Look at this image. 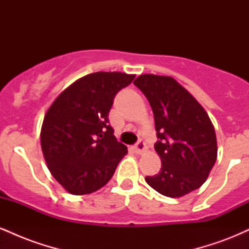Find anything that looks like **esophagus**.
Here are the masks:
<instances>
[{"label": "esophagus", "instance_id": "obj_1", "mask_svg": "<svg viewBox=\"0 0 249 249\" xmlns=\"http://www.w3.org/2000/svg\"><path fill=\"white\" fill-rule=\"evenodd\" d=\"M134 148H136V152L142 154V152H145L146 151V144H145V142L142 141V139H141L136 144V146H134Z\"/></svg>", "mask_w": 249, "mask_h": 249}]
</instances>
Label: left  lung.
I'll use <instances>...</instances> for the list:
<instances>
[{
	"mask_svg": "<svg viewBox=\"0 0 249 249\" xmlns=\"http://www.w3.org/2000/svg\"><path fill=\"white\" fill-rule=\"evenodd\" d=\"M152 107L160 172L145 180L157 192L178 198L206 181L216 160V137L204 107L168 76L142 75L133 82Z\"/></svg>",
	"mask_w": 249,
	"mask_h": 249,
	"instance_id": "1",
	"label": "left lung"
}]
</instances>
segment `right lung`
I'll return each instance as SVG.
<instances>
[{
    "label": "right lung",
    "instance_id": "add662e5",
    "mask_svg": "<svg viewBox=\"0 0 249 249\" xmlns=\"http://www.w3.org/2000/svg\"><path fill=\"white\" fill-rule=\"evenodd\" d=\"M134 75L95 72L55 99L44 117L41 145L48 168L68 192L92 193L112 178L127 147L113 136L108 112Z\"/></svg>",
    "mask_w": 249,
    "mask_h": 249
}]
</instances>
